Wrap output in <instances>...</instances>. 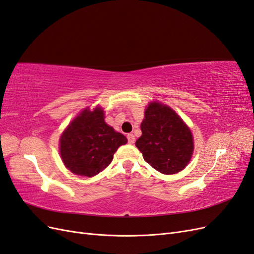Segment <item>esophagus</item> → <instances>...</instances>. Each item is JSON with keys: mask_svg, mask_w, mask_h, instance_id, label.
<instances>
[{"mask_svg": "<svg viewBox=\"0 0 254 254\" xmlns=\"http://www.w3.org/2000/svg\"><path fill=\"white\" fill-rule=\"evenodd\" d=\"M127 140H128V143H129V144H133L134 141H135V137H134L133 133L127 134Z\"/></svg>", "mask_w": 254, "mask_h": 254, "instance_id": "obj_1", "label": "esophagus"}]
</instances>
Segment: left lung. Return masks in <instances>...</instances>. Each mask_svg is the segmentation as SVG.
<instances>
[{"label": "left lung", "instance_id": "left-lung-1", "mask_svg": "<svg viewBox=\"0 0 254 254\" xmlns=\"http://www.w3.org/2000/svg\"><path fill=\"white\" fill-rule=\"evenodd\" d=\"M142 135L135 146L144 160L164 175L181 172L193 155V135L188 125L170 107L151 102L144 112Z\"/></svg>", "mask_w": 254, "mask_h": 254}]
</instances>
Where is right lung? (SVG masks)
Segmentation results:
<instances>
[{"instance_id":"right-lung-1","label":"right lung","mask_w":254,"mask_h":254,"mask_svg":"<svg viewBox=\"0 0 254 254\" xmlns=\"http://www.w3.org/2000/svg\"><path fill=\"white\" fill-rule=\"evenodd\" d=\"M126 143V136L106 124L104 110L96 107L81 111L65 128L59 140V151L67 170L93 177L111 163L114 152Z\"/></svg>"}]
</instances>
